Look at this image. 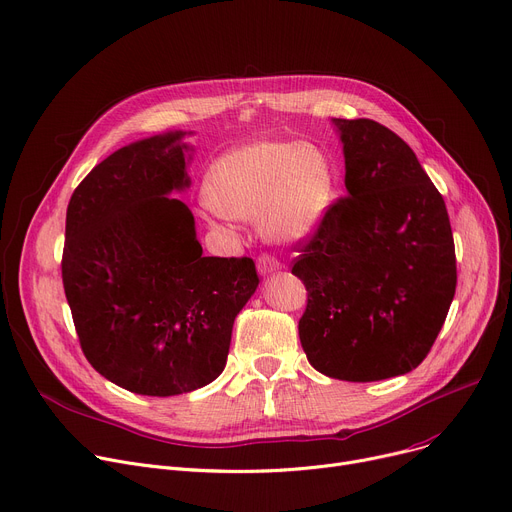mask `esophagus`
Returning a JSON list of instances; mask_svg holds the SVG:
<instances>
[{
	"label": "esophagus",
	"instance_id": "obj_1",
	"mask_svg": "<svg viewBox=\"0 0 512 512\" xmlns=\"http://www.w3.org/2000/svg\"><path fill=\"white\" fill-rule=\"evenodd\" d=\"M280 267H282V263L274 255H269V253H261L259 259H257V269H259L261 276L274 274V271H278Z\"/></svg>",
	"mask_w": 512,
	"mask_h": 512
}]
</instances>
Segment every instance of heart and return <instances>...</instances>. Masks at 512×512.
<instances>
[{"instance_id":"b5f03b06","label":"heart","mask_w":512,"mask_h":512,"mask_svg":"<svg viewBox=\"0 0 512 512\" xmlns=\"http://www.w3.org/2000/svg\"><path fill=\"white\" fill-rule=\"evenodd\" d=\"M335 193L329 154L311 142L286 140H259L220 156L203 185L212 224L259 220L278 243L313 236L329 216Z\"/></svg>"}]
</instances>
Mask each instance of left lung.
<instances>
[{"mask_svg": "<svg viewBox=\"0 0 512 512\" xmlns=\"http://www.w3.org/2000/svg\"><path fill=\"white\" fill-rule=\"evenodd\" d=\"M346 189L300 241L302 350L331 379L370 383L414 370L447 319L457 286L445 199L414 150L372 119H333Z\"/></svg>", "mask_w": 512, "mask_h": 512, "instance_id": "8db88e82", "label": "left lung"}]
</instances>
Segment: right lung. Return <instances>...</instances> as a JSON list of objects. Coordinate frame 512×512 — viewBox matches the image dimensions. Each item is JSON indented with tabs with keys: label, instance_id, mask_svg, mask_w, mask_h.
Instances as JSON below:
<instances>
[{
	"label": "right lung",
	"instance_id": "1",
	"mask_svg": "<svg viewBox=\"0 0 512 512\" xmlns=\"http://www.w3.org/2000/svg\"><path fill=\"white\" fill-rule=\"evenodd\" d=\"M183 135L113 152L65 216L61 278L82 352L111 383L152 397L220 377L234 319L259 286L251 257H203L191 210L168 197L191 183Z\"/></svg>",
	"mask_w": 512,
	"mask_h": 512
}]
</instances>
